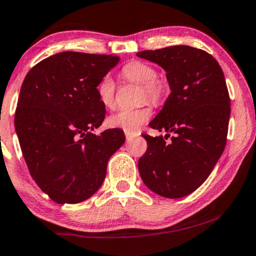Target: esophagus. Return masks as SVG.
Returning <instances> with one entry per match:
<instances>
[{
  "label": "esophagus",
  "mask_w": 256,
  "mask_h": 256,
  "mask_svg": "<svg viewBox=\"0 0 256 256\" xmlns=\"http://www.w3.org/2000/svg\"><path fill=\"white\" fill-rule=\"evenodd\" d=\"M138 136V134H136V133H127V132H126V138H127V140L129 142V140H132L134 138V136Z\"/></svg>",
  "instance_id": "34e87169"
}]
</instances>
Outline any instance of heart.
Masks as SVG:
<instances>
[{"label": "heart", "mask_w": 256, "mask_h": 256, "mask_svg": "<svg viewBox=\"0 0 256 256\" xmlns=\"http://www.w3.org/2000/svg\"><path fill=\"white\" fill-rule=\"evenodd\" d=\"M122 76L128 80L129 83L140 85V101H149V102L158 105L164 98V82L158 78V72L152 66L148 63L138 61L128 62L123 66ZM98 101L101 105L106 108H114L116 105V85L114 79L110 76H105L101 78L96 86ZM151 114V110L148 106H142L136 110H124V111H118L117 114H112L107 120V126L111 128H118L127 133H136L142 126L149 120Z\"/></svg>", "instance_id": "heart-1"}]
</instances>
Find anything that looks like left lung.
<instances>
[{
  "label": "left lung",
  "mask_w": 256,
  "mask_h": 256,
  "mask_svg": "<svg viewBox=\"0 0 256 256\" xmlns=\"http://www.w3.org/2000/svg\"><path fill=\"white\" fill-rule=\"evenodd\" d=\"M136 56L161 66L171 89L149 124L167 134H142L149 146L139 158V173L154 193L183 198L205 182L226 146L230 100L224 72L210 54L186 45Z\"/></svg>",
  "instance_id": "left-lung-1"
}]
</instances>
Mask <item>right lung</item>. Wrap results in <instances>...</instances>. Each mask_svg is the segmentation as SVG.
Masks as SVG:
<instances>
[{"mask_svg":"<svg viewBox=\"0 0 256 256\" xmlns=\"http://www.w3.org/2000/svg\"><path fill=\"white\" fill-rule=\"evenodd\" d=\"M118 60L60 52L35 64L22 84L14 116L22 152L35 183L58 204L89 199L124 142L122 129L92 133L106 114L96 86Z\"/></svg>","mask_w":256,"mask_h":256,"instance_id":"right-lung-1","label":"right lung"}]
</instances>
